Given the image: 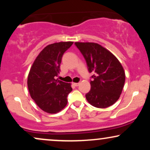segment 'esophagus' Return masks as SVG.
<instances>
[{
  "instance_id": "1",
  "label": "esophagus",
  "mask_w": 150,
  "mask_h": 150,
  "mask_svg": "<svg viewBox=\"0 0 150 150\" xmlns=\"http://www.w3.org/2000/svg\"><path fill=\"white\" fill-rule=\"evenodd\" d=\"M73 85L75 86H78L79 85H80V82H73Z\"/></svg>"
}]
</instances>
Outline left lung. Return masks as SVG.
Returning a JSON list of instances; mask_svg holds the SVG:
<instances>
[{
  "instance_id": "obj_1",
  "label": "left lung",
  "mask_w": 150,
  "mask_h": 150,
  "mask_svg": "<svg viewBox=\"0 0 150 150\" xmlns=\"http://www.w3.org/2000/svg\"><path fill=\"white\" fill-rule=\"evenodd\" d=\"M85 57L89 73H94L91 89L86 99L93 106L104 108L116 103L123 91L125 74L121 63L114 55L100 44L75 42Z\"/></svg>"
}]
</instances>
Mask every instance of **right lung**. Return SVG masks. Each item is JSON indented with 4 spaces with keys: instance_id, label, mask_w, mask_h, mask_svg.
I'll return each instance as SVG.
<instances>
[{
    "instance_id": "1",
    "label": "right lung",
    "mask_w": 150,
    "mask_h": 150,
    "mask_svg": "<svg viewBox=\"0 0 150 150\" xmlns=\"http://www.w3.org/2000/svg\"><path fill=\"white\" fill-rule=\"evenodd\" d=\"M73 42H61L46 46L39 53L31 67L27 87L31 97L42 111L56 113L67 104L71 84L59 80L62 56Z\"/></svg>"
}]
</instances>
